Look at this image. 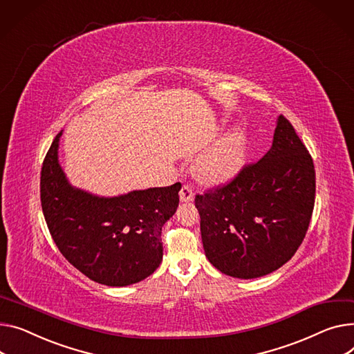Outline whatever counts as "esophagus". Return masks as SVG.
<instances>
[{"mask_svg":"<svg viewBox=\"0 0 354 354\" xmlns=\"http://www.w3.org/2000/svg\"><path fill=\"white\" fill-rule=\"evenodd\" d=\"M179 198L182 202H189L194 199V191L189 185H183L179 191Z\"/></svg>","mask_w":354,"mask_h":354,"instance_id":"esophagus-1","label":"esophagus"}]
</instances>
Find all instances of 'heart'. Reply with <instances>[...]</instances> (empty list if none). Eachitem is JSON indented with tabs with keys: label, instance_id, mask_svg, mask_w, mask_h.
Here are the masks:
<instances>
[{
	"label": "heart",
	"instance_id": "b5f03b06",
	"mask_svg": "<svg viewBox=\"0 0 354 354\" xmlns=\"http://www.w3.org/2000/svg\"><path fill=\"white\" fill-rule=\"evenodd\" d=\"M246 135L234 128L219 142L202 153L195 165V175L207 183H216L229 179L239 171L246 156Z\"/></svg>",
	"mask_w": 354,
	"mask_h": 354
}]
</instances>
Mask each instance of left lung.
<instances>
[{
	"instance_id": "left-lung-1",
	"label": "left lung",
	"mask_w": 354,
	"mask_h": 354,
	"mask_svg": "<svg viewBox=\"0 0 354 354\" xmlns=\"http://www.w3.org/2000/svg\"><path fill=\"white\" fill-rule=\"evenodd\" d=\"M315 195L313 159L292 124L279 115L272 148L262 159L195 196L209 262L239 279L283 266L306 236Z\"/></svg>"
}]
</instances>
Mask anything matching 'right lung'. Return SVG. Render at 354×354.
I'll use <instances>...</instances> for the list:
<instances>
[{"instance_id": "right-lung-1", "label": "right lung", "mask_w": 354, "mask_h": 354, "mask_svg": "<svg viewBox=\"0 0 354 354\" xmlns=\"http://www.w3.org/2000/svg\"><path fill=\"white\" fill-rule=\"evenodd\" d=\"M62 131L41 169V206L51 236L66 261L91 280L128 286L162 262V226L179 205L180 183L115 198L93 196L71 186L58 163Z\"/></svg>"}]
</instances>
